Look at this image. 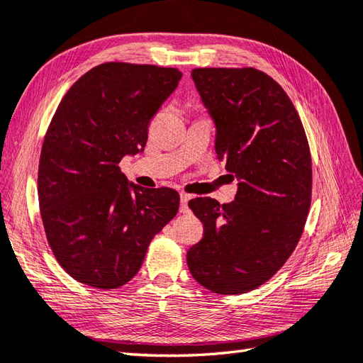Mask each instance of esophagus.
Segmentation results:
<instances>
[{
    "mask_svg": "<svg viewBox=\"0 0 363 363\" xmlns=\"http://www.w3.org/2000/svg\"><path fill=\"white\" fill-rule=\"evenodd\" d=\"M190 201V195H187V194H181V212H187L189 211V206H187V203Z\"/></svg>",
    "mask_w": 363,
    "mask_h": 363,
    "instance_id": "1",
    "label": "esophagus"
}]
</instances>
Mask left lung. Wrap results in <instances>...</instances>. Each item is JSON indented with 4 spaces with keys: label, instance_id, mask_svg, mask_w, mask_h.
I'll use <instances>...</instances> for the list:
<instances>
[{
    "label": "left lung",
    "instance_id": "obj_1",
    "mask_svg": "<svg viewBox=\"0 0 363 363\" xmlns=\"http://www.w3.org/2000/svg\"><path fill=\"white\" fill-rule=\"evenodd\" d=\"M216 124L217 159L236 177L233 203L200 196L189 208L203 222L189 248L194 279L217 294L261 286L302 236L311 201V155L302 121L274 78L253 67L191 70Z\"/></svg>",
    "mask_w": 363,
    "mask_h": 363
}]
</instances>
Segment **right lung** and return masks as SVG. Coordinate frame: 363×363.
Listing matches in <instances>:
<instances>
[{"mask_svg": "<svg viewBox=\"0 0 363 363\" xmlns=\"http://www.w3.org/2000/svg\"><path fill=\"white\" fill-rule=\"evenodd\" d=\"M181 77L173 67L104 62L56 108L40 151L39 208L55 258L77 281L125 285L177 214L176 190L129 184L118 163L143 151L149 123Z\"/></svg>", "mask_w": 363, "mask_h": 363, "instance_id": "right-lung-1", "label": "right lung"}]
</instances>
